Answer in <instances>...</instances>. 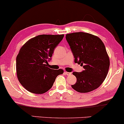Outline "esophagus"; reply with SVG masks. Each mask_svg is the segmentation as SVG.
Returning a JSON list of instances; mask_svg holds the SVG:
<instances>
[{
	"mask_svg": "<svg viewBox=\"0 0 124 124\" xmlns=\"http://www.w3.org/2000/svg\"><path fill=\"white\" fill-rule=\"evenodd\" d=\"M65 73L66 75H67V76H70V75H71V72H65Z\"/></svg>",
	"mask_w": 124,
	"mask_h": 124,
	"instance_id": "obj_1",
	"label": "esophagus"
}]
</instances>
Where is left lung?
Masks as SVG:
<instances>
[{"instance_id": "obj_1", "label": "left lung", "mask_w": 124, "mask_h": 124, "mask_svg": "<svg viewBox=\"0 0 124 124\" xmlns=\"http://www.w3.org/2000/svg\"><path fill=\"white\" fill-rule=\"evenodd\" d=\"M66 40L73 54L75 62L84 68L81 72H73L77 81L72 88L80 93L97 89L105 80L110 65L103 42L95 35L82 32L67 34Z\"/></svg>"}]
</instances>
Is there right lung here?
I'll list each match as a JSON object with an SVG mask.
<instances>
[{
    "mask_svg": "<svg viewBox=\"0 0 124 124\" xmlns=\"http://www.w3.org/2000/svg\"><path fill=\"white\" fill-rule=\"evenodd\" d=\"M64 35H40L27 41L16 57V74L18 80L27 91L43 94L52 88L62 69L54 70L48 67L54 49Z\"/></svg>",
    "mask_w": 124,
    "mask_h": 124,
    "instance_id": "1",
    "label": "right lung"
}]
</instances>
